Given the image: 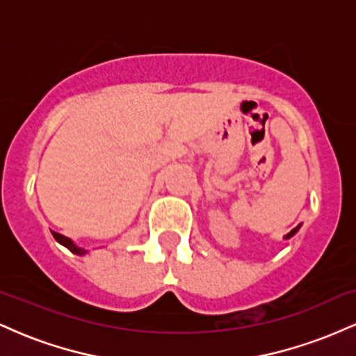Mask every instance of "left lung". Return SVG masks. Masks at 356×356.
<instances>
[{
	"label": "left lung",
	"instance_id": "8db88e82",
	"mask_svg": "<svg viewBox=\"0 0 356 356\" xmlns=\"http://www.w3.org/2000/svg\"><path fill=\"white\" fill-rule=\"evenodd\" d=\"M298 229H300V226H296V227H295V229H293L291 232H288V234H286V236H284V239H289V238H291V236H295V234H296V232H298Z\"/></svg>",
	"mask_w": 356,
	"mask_h": 356
}]
</instances>
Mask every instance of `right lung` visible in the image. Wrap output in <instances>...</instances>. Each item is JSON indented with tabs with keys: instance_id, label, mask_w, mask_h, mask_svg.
<instances>
[{
	"instance_id": "obj_1",
	"label": "right lung",
	"mask_w": 356,
	"mask_h": 356,
	"mask_svg": "<svg viewBox=\"0 0 356 356\" xmlns=\"http://www.w3.org/2000/svg\"><path fill=\"white\" fill-rule=\"evenodd\" d=\"M51 234H53V238H55L56 241H58V243L61 244V246H65L67 249H70V251L73 252V254H79V256L87 254V249L79 248V246H76L75 243H73V241H72L70 238H67V236L58 234V232H55V231H51Z\"/></svg>"
}]
</instances>
